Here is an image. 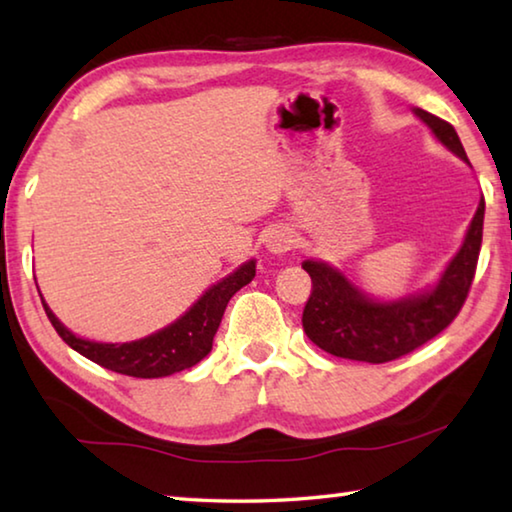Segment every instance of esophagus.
I'll return each mask as SVG.
<instances>
[{
  "mask_svg": "<svg viewBox=\"0 0 512 512\" xmlns=\"http://www.w3.org/2000/svg\"><path fill=\"white\" fill-rule=\"evenodd\" d=\"M266 248L271 250L273 255H287L289 250L293 248V235H291V230H287V228L273 230L271 235H268V239H266Z\"/></svg>",
  "mask_w": 512,
  "mask_h": 512,
  "instance_id": "obj_1",
  "label": "esophagus"
}]
</instances>
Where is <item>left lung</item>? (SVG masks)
I'll use <instances>...</instances> for the list:
<instances>
[{
  "label": "left lung",
  "instance_id": "left-lung-1",
  "mask_svg": "<svg viewBox=\"0 0 512 512\" xmlns=\"http://www.w3.org/2000/svg\"><path fill=\"white\" fill-rule=\"evenodd\" d=\"M433 135L465 162L467 155L449 121L415 110ZM485 201L467 230L465 241L456 257L445 268L443 277L424 296L397 302H375L350 284L336 268L307 259L302 268L311 277V293L302 311V329L320 350L334 357L386 363L418 350L420 345L438 336L458 316L470 293L476 262L483 239Z\"/></svg>",
  "mask_w": 512,
  "mask_h": 512
}]
</instances>
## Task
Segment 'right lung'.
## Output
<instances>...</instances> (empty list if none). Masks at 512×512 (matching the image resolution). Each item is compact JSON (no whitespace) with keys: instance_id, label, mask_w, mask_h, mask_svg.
Masks as SVG:
<instances>
[{"instance_id":"1","label":"right lung","mask_w":512,"mask_h":512,"mask_svg":"<svg viewBox=\"0 0 512 512\" xmlns=\"http://www.w3.org/2000/svg\"><path fill=\"white\" fill-rule=\"evenodd\" d=\"M253 277L255 262H248L219 284H214L210 291H205V296L176 323L160 329L158 334L133 343H94L79 339L51 314L45 302H42V307H45L47 318L60 339L72 350L83 354L85 359L99 363V366L112 372H119V375L155 379L192 368L210 354L214 334L221 325L223 311L228 307L230 298L241 287H246Z\"/></svg>"}]
</instances>
